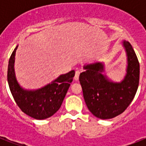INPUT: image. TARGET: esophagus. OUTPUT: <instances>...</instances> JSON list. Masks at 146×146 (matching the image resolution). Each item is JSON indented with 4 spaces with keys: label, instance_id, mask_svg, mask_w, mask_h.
I'll list each match as a JSON object with an SVG mask.
<instances>
[{
    "label": "esophagus",
    "instance_id": "1",
    "mask_svg": "<svg viewBox=\"0 0 146 146\" xmlns=\"http://www.w3.org/2000/svg\"><path fill=\"white\" fill-rule=\"evenodd\" d=\"M80 72L79 70H76V73H75V76H74V80L76 81H77L79 80V77H80Z\"/></svg>",
    "mask_w": 146,
    "mask_h": 146
}]
</instances>
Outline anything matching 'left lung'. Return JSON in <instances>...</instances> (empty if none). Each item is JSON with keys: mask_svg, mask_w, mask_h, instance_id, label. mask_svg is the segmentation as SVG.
Returning <instances> with one entry per match:
<instances>
[{"mask_svg": "<svg viewBox=\"0 0 146 146\" xmlns=\"http://www.w3.org/2000/svg\"><path fill=\"white\" fill-rule=\"evenodd\" d=\"M127 56V73L120 82H114L102 74L104 64L100 62L84 66L80 82L88 108L100 119H111L127 108L135 97L139 82V63L129 42L123 41Z\"/></svg>", "mask_w": 146, "mask_h": 146, "instance_id": "left-lung-1", "label": "left lung"}]
</instances>
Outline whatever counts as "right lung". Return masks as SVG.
<instances>
[{
    "label": "right lung",
    "mask_w": 146,
    "mask_h": 146,
    "mask_svg": "<svg viewBox=\"0 0 146 146\" xmlns=\"http://www.w3.org/2000/svg\"><path fill=\"white\" fill-rule=\"evenodd\" d=\"M18 45L15 48L9 60L7 81L10 92L19 108L29 117L37 120H44L54 115L60 109L75 71L60 75L45 86L36 90H26L19 85L15 76V54Z\"/></svg>",
    "instance_id": "obj_1"
}]
</instances>
